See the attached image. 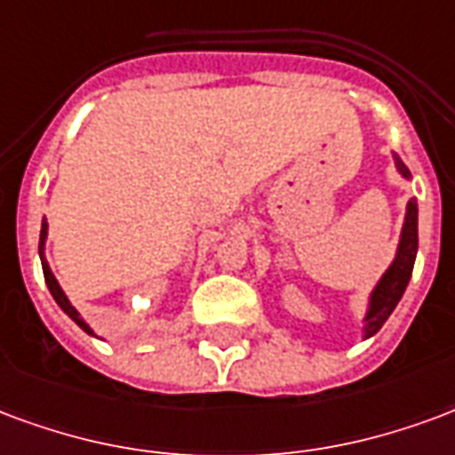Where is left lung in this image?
Here are the masks:
<instances>
[{"label": "left lung", "mask_w": 455, "mask_h": 455, "mask_svg": "<svg viewBox=\"0 0 455 455\" xmlns=\"http://www.w3.org/2000/svg\"><path fill=\"white\" fill-rule=\"evenodd\" d=\"M395 159V169L400 172V177L410 179V169L404 167L403 159L393 155ZM417 201L410 198L407 208H404V223L403 232H400V242H397L395 257L390 261V267L383 271V276L378 278V283L368 296L366 313H363V327H361V339H368L386 324L390 313L395 310V305L400 303L404 288L410 283L412 276L414 259H417Z\"/></svg>", "instance_id": "8db88e82"}]
</instances>
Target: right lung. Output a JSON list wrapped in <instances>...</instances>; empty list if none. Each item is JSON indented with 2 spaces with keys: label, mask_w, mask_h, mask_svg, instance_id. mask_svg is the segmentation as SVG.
Here are the masks:
<instances>
[{
  "label": "right lung",
  "mask_w": 455,
  "mask_h": 455,
  "mask_svg": "<svg viewBox=\"0 0 455 455\" xmlns=\"http://www.w3.org/2000/svg\"><path fill=\"white\" fill-rule=\"evenodd\" d=\"M45 240H48V220L43 218L41 223V242H38V254H41V267H43V276H45V283H48V291H51V296L55 298V303L62 307V313L68 315L72 323L77 324V327H82L87 334H94V330L89 327L84 320H82V315L77 313V307L69 303V298L65 296V291L60 288L58 278H55V274L51 271V264H48V259H45ZM96 337V334H94Z\"/></svg>",
  "instance_id": "obj_1"
}]
</instances>
